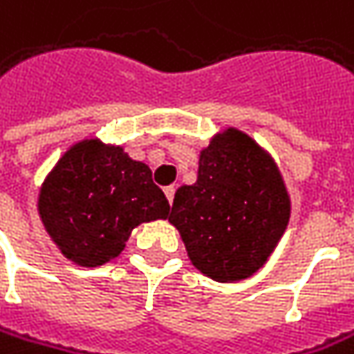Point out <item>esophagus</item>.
I'll return each instance as SVG.
<instances>
[{"mask_svg": "<svg viewBox=\"0 0 354 354\" xmlns=\"http://www.w3.org/2000/svg\"><path fill=\"white\" fill-rule=\"evenodd\" d=\"M165 194H166V198H168V201H170V205H172V201H174V194H176V188H174V186H166Z\"/></svg>", "mask_w": 354, "mask_h": 354, "instance_id": "34e87169", "label": "esophagus"}]
</instances>
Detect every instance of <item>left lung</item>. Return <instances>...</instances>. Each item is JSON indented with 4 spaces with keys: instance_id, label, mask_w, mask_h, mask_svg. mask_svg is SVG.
<instances>
[{
    "instance_id": "obj_1",
    "label": "left lung",
    "mask_w": 354,
    "mask_h": 354,
    "mask_svg": "<svg viewBox=\"0 0 354 354\" xmlns=\"http://www.w3.org/2000/svg\"><path fill=\"white\" fill-rule=\"evenodd\" d=\"M290 198L272 158L237 129L200 154L198 180L178 188L168 221L192 264L219 282L252 276L284 235Z\"/></svg>"
}]
</instances>
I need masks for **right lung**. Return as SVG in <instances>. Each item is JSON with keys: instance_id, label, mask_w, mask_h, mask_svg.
<instances>
[{"instance_id": "right-lung-1", "label": "right lung", "mask_w": 354, "mask_h": 354, "mask_svg": "<svg viewBox=\"0 0 354 354\" xmlns=\"http://www.w3.org/2000/svg\"><path fill=\"white\" fill-rule=\"evenodd\" d=\"M168 212L151 168L97 139L66 151L39 194L46 233L80 266H100L119 257L135 227L166 219Z\"/></svg>"}]
</instances>
